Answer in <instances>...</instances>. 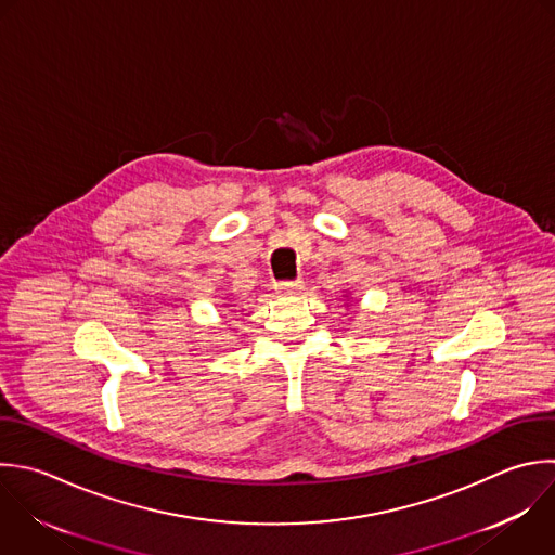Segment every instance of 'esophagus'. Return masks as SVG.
<instances>
[{
	"label": "esophagus",
	"mask_w": 555,
	"mask_h": 555,
	"mask_svg": "<svg viewBox=\"0 0 555 555\" xmlns=\"http://www.w3.org/2000/svg\"><path fill=\"white\" fill-rule=\"evenodd\" d=\"M304 288V282L301 280H284V282H278L275 284V291L280 295H299Z\"/></svg>",
	"instance_id": "obj_1"
}]
</instances>
